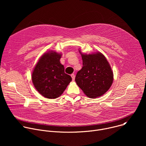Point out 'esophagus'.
I'll use <instances>...</instances> for the list:
<instances>
[{"mask_svg":"<svg viewBox=\"0 0 146 146\" xmlns=\"http://www.w3.org/2000/svg\"><path fill=\"white\" fill-rule=\"evenodd\" d=\"M71 77H72V80L74 81V78H75V75H74V74H71Z\"/></svg>","mask_w":146,"mask_h":146,"instance_id":"esophagus-1","label":"esophagus"}]
</instances>
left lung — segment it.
Returning <instances> with one entry per match:
<instances>
[{"label": "left lung", "instance_id": "1", "mask_svg": "<svg viewBox=\"0 0 146 146\" xmlns=\"http://www.w3.org/2000/svg\"><path fill=\"white\" fill-rule=\"evenodd\" d=\"M82 68L75 78L77 86L90 98L105 94L113 81V73L106 57L100 52L83 54Z\"/></svg>", "mask_w": 146, "mask_h": 146}]
</instances>
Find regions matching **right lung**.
<instances>
[{
	"label": "right lung",
	"instance_id": "add662e5",
	"mask_svg": "<svg viewBox=\"0 0 146 146\" xmlns=\"http://www.w3.org/2000/svg\"><path fill=\"white\" fill-rule=\"evenodd\" d=\"M61 55L52 51L44 53L33 70L32 80L35 88L48 99L60 96L72 80L60 64Z\"/></svg>",
	"mask_w": 146,
	"mask_h": 146
}]
</instances>
